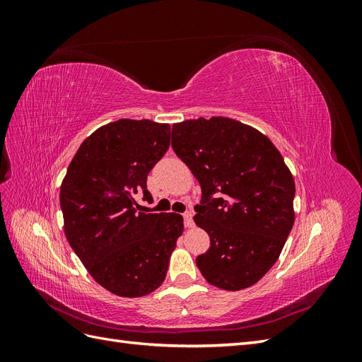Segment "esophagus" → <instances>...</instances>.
Masks as SVG:
<instances>
[{
  "label": "esophagus",
  "mask_w": 362,
  "mask_h": 362,
  "mask_svg": "<svg viewBox=\"0 0 362 362\" xmlns=\"http://www.w3.org/2000/svg\"><path fill=\"white\" fill-rule=\"evenodd\" d=\"M182 217H184V225H185V228H193V214H192V211H185L184 214H182Z\"/></svg>",
  "instance_id": "1"
}]
</instances>
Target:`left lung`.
<instances>
[{
	"label": "left lung",
	"instance_id": "left-lung-1",
	"mask_svg": "<svg viewBox=\"0 0 362 362\" xmlns=\"http://www.w3.org/2000/svg\"><path fill=\"white\" fill-rule=\"evenodd\" d=\"M172 148L198 180L194 223L210 235L196 258L214 287L254 286L275 264L294 223V181L275 145L228 117L172 125Z\"/></svg>",
	"mask_w": 362,
	"mask_h": 362
}]
</instances>
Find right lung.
<instances>
[{"label": "right lung", "mask_w": 362, "mask_h": 362, "mask_svg": "<svg viewBox=\"0 0 362 362\" xmlns=\"http://www.w3.org/2000/svg\"><path fill=\"white\" fill-rule=\"evenodd\" d=\"M170 144V127L119 119L98 128L72 158L60 189L64 234L92 278L122 298L154 291L166 278L182 216L139 211L148 173Z\"/></svg>", "instance_id": "1"}]
</instances>
